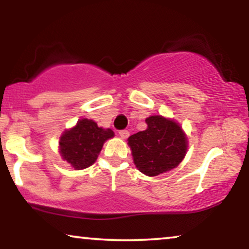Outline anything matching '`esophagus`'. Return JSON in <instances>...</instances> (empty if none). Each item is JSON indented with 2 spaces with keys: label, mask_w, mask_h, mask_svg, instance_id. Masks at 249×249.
<instances>
[{
  "label": "esophagus",
  "mask_w": 249,
  "mask_h": 249,
  "mask_svg": "<svg viewBox=\"0 0 249 249\" xmlns=\"http://www.w3.org/2000/svg\"><path fill=\"white\" fill-rule=\"evenodd\" d=\"M119 135H120L121 138H128L129 137V131L128 130H120V131H119Z\"/></svg>",
  "instance_id": "obj_1"
}]
</instances>
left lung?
<instances>
[{
	"label": "left lung",
	"instance_id": "1",
	"mask_svg": "<svg viewBox=\"0 0 249 249\" xmlns=\"http://www.w3.org/2000/svg\"><path fill=\"white\" fill-rule=\"evenodd\" d=\"M147 128L131 135L128 144L139 171L154 177L176 168L187 151V138L179 124L161 115L146 119Z\"/></svg>",
	"mask_w": 249,
	"mask_h": 249
}]
</instances>
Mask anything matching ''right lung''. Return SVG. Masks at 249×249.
Masks as SVG:
<instances>
[{
  "label": "right lung",
  "instance_id": "add662e5",
  "mask_svg": "<svg viewBox=\"0 0 249 249\" xmlns=\"http://www.w3.org/2000/svg\"><path fill=\"white\" fill-rule=\"evenodd\" d=\"M113 136L111 129H103L93 120L81 119L76 127L60 138V153L74 169L88 168L96 161L104 142Z\"/></svg>",
  "mask_w": 249,
  "mask_h": 249
}]
</instances>
